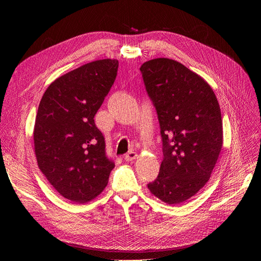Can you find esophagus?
Listing matches in <instances>:
<instances>
[{
  "label": "esophagus",
  "mask_w": 261,
  "mask_h": 261,
  "mask_svg": "<svg viewBox=\"0 0 261 261\" xmlns=\"http://www.w3.org/2000/svg\"><path fill=\"white\" fill-rule=\"evenodd\" d=\"M136 158H137V153H136V152L129 151L128 153H126V154H125V156H124V160H125V161H127V162H129V161L135 160Z\"/></svg>",
  "instance_id": "obj_1"
}]
</instances>
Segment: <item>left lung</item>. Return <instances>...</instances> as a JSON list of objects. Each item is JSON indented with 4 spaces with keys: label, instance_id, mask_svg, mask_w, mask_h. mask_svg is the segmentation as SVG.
Returning a JSON list of instances; mask_svg holds the SVG:
<instances>
[{
    "label": "left lung",
    "instance_id": "obj_1",
    "mask_svg": "<svg viewBox=\"0 0 261 261\" xmlns=\"http://www.w3.org/2000/svg\"><path fill=\"white\" fill-rule=\"evenodd\" d=\"M155 107L163 143L150 193L168 204L192 198L206 185L223 145L222 117L210 85L181 63L159 58L140 66Z\"/></svg>",
    "mask_w": 261,
    "mask_h": 261
}]
</instances>
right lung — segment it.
<instances>
[{
	"mask_svg": "<svg viewBox=\"0 0 261 261\" xmlns=\"http://www.w3.org/2000/svg\"><path fill=\"white\" fill-rule=\"evenodd\" d=\"M118 61L98 60L57 78L43 93L34 128L38 167L64 198H96L115 167L93 117L117 75Z\"/></svg>",
	"mask_w": 261,
	"mask_h": 261,
	"instance_id": "add662e5",
	"label": "right lung"
}]
</instances>
